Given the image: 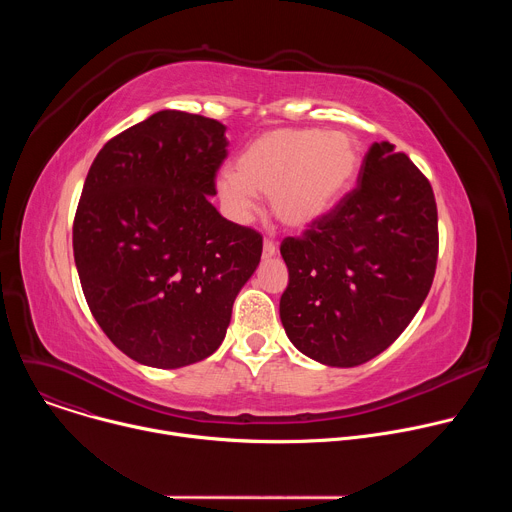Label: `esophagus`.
I'll list each match as a JSON object with an SVG mask.
<instances>
[{
  "instance_id": "esophagus-1",
  "label": "esophagus",
  "mask_w": 512,
  "mask_h": 512,
  "mask_svg": "<svg viewBox=\"0 0 512 512\" xmlns=\"http://www.w3.org/2000/svg\"><path fill=\"white\" fill-rule=\"evenodd\" d=\"M275 253H277L275 243H273V241H265V243H263V259H271Z\"/></svg>"
}]
</instances>
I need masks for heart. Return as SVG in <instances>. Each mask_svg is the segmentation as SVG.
<instances>
[{"instance_id":"b5f03b06","label":"heart","mask_w":512,"mask_h":512,"mask_svg":"<svg viewBox=\"0 0 512 512\" xmlns=\"http://www.w3.org/2000/svg\"><path fill=\"white\" fill-rule=\"evenodd\" d=\"M358 168L360 148L350 133L271 129L241 152L235 174L218 176L216 192L237 218L251 214L253 194L267 196L283 227L306 231L338 206Z\"/></svg>"}]
</instances>
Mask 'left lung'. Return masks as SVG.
Returning a JSON list of instances; mask_svg holds the SVG:
<instances>
[{
  "label": "left lung",
  "instance_id": "1",
  "mask_svg": "<svg viewBox=\"0 0 512 512\" xmlns=\"http://www.w3.org/2000/svg\"><path fill=\"white\" fill-rule=\"evenodd\" d=\"M281 257L279 318L291 344L328 367H358L399 338L429 294L433 190L393 143H373L358 186L304 237H287Z\"/></svg>",
  "mask_w": 512,
  "mask_h": 512
}]
</instances>
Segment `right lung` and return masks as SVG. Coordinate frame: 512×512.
I'll list each match as a JSON object with an SVG mask.
<instances>
[{
    "instance_id": "right-lung-1",
    "label": "right lung",
    "mask_w": 512,
    "mask_h": 512,
    "mask_svg": "<svg viewBox=\"0 0 512 512\" xmlns=\"http://www.w3.org/2000/svg\"><path fill=\"white\" fill-rule=\"evenodd\" d=\"M227 127L164 109L103 145L72 227L83 294L101 330L154 369L204 360L225 340L263 239L210 196Z\"/></svg>"
}]
</instances>
